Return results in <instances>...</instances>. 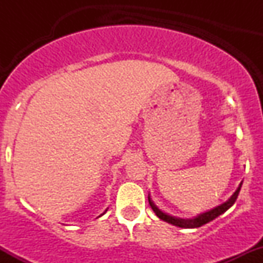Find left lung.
Wrapping results in <instances>:
<instances>
[{
    "label": "left lung",
    "instance_id": "1",
    "mask_svg": "<svg viewBox=\"0 0 263 263\" xmlns=\"http://www.w3.org/2000/svg\"><path fill=\"white\" fill-rule=\"evenodd\" d=\"M241 185H242V182L240 183V185H238V188L236 189V192L234 193V194L231 195L230 199L229 200H226L225 203L220 204L219 206H215L214 209L211 210H208L205 211V213H201L199 214L198 216H194L193 219H182V218H176V216H172V215H168V214L163 213V211L159 209L157 205L153 203L152 199H151L149 194H148V203L151 205V208H152L153 211L156 213V215L158 216L159 219L163 220V221L168 222V224H172L174 226H178V228H183V229H195V228H200V226H203L205 224H208V222L213 221L214 219H216L218 216L221 215V214H224L226 210H229L232 205L235 204V201H236L237 199V195L238 193H240V189H241Z\"/></svg>",
    "mask_w": 263,
    "mask_h": 263
}]
</instances>
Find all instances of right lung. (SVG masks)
I'll return each instance as SVG.
<instances>
[{
    "label": "right lung",
    "mask_w": 263,
    "mask_h": 263,
    "mask_svg": "<svg viewBox=\"0 0 263 263\" xmlns=\"http://www.w3.org/2000/svg\"><path fill=\"white\" fill-rule=\"evenodd\" d=\"M106 211H107V210H106Z\"/></svg>",
    "instance_id": "1"
}]
</instances>
